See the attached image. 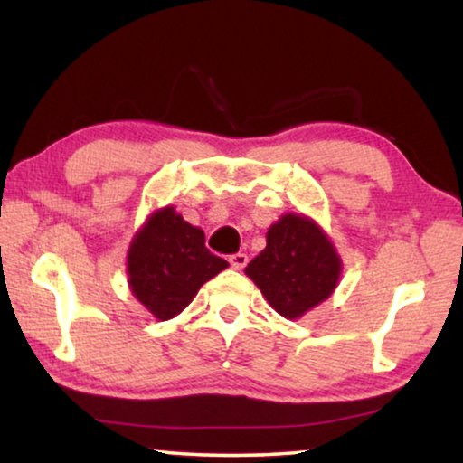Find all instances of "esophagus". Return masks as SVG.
Returning <instances> with one entry per match:
<instances>
[{
    "mask_svg": "<svg viewBox=\"0 0 463 463\" xmlns=\"http://www.w3.org/2000/svg\"><path fill=\"white\" fill-rule=\"evenodd\" d=\"M229 261H231V265L234 269H242L247 265V261H249V257L245 255V253H234V255H231L229 257Z\"/></svg>",
    "mask_w": 463,
    "mask_h": 463,
    "instance_id": "34e87169",
    "label": "esophagus"
}]
</instances>
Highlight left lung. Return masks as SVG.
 Here are the masks:
<instances>
[{
	"instance_id": "left-lung-1",
	"label": "left lung",
	"mask_w": 463,
	"mask_h": 463,
	"mask_svg": "<svg viewBox=\"0 0 463 463\" xmlns=\"http://www.w3.org/2000/svg\"><path fill=\"white\" fill-rule=\"evenodd\" d=\"M265 239L268 245L245 273L278 315L300 318L339 286L343 261L333 241L312 218L286 213L269 226Z\"/></svg>"
}]
</instances>
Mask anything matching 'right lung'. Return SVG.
<instances>
[{"label":"right lung","instance_id":"right-lung-1","mask_svg":"<svg viewBox=\"0 0 463 463\" xmlns=\"http://www.w3.org/2000/svg\"><path fill=\"white\" fill-rule=\"evenodd\" d=\"M203 231L174 206L148 214L127 255L128 288L155 318L177 317L208 279L229 268L203 245Z\"/></svg>","mask_w":463,"mask_h":463}]
</instances>
